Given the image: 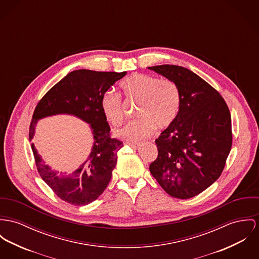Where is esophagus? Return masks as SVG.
Masks as SVG:
<instances>
[{"label": "esophagus", "instance_id": "obj_1", "mask_svg": "<svg viewBox=\"0 0 259 259\" xmlns=\"http://www.w3.org/2000/svg\"><path fill=\"white\" fill-rule=\"evenodd\" d=\"M128 146H129V147H131L132 149L136 150V149H138V148H139L140 143H128Z\"/></svg>", "mask_w": 259, "mask_h": 259}]
</instances>
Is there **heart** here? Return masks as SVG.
Listing matches in <instances>:
<instances>
[{"instance_id":"b5f03b06","label":"heart","mask_w":259,"mask_h":259,"mask_svg":"<svg viewBox=\"0 0 259 259\" xmlns=\"http://www.w3.org/2000/svg\"><path fill=\"white\" fill-rule=\"evenodd\" d=\"M123 95L128 100L140 101L137 117L117 131L120 138L137 142L152 136L158 128L163 130L176 121L181 105V94L178 83L171 79H159L156 76L135 73L119 83ZM101 110L113 126H119L124 119L123 101L119 94L112 91L104 93Z\"/></svg>"}]
</instances>
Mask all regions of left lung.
<instances>
[{"instance_id":"8db88e82","label":"left lung","mask_w":259,"mask_h":259,"mask_svg":"<svg viewBox=\"0 0 259 259\" xmlns=\"http://www.w3.org/2000/svg\"><path fill=\"white\" fill-rule=\"evenodd\" d=\"M149 69L175 80L181 94L177 119L155 141L158 157L150 171L167 194L189 199L223 172L233 144L231 113L219 92L190 70L176 65Z\"/></svg>"}]
</instances>
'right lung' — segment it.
Instances as JSON below:
<instances>
[{
    "label": "right lung",
    "instance_id": "1",
    "mask_svg": "<svg viewBox=\"0 0 259 259\" xmlns=\"http://www.w3.org/2000/svg\"><path fill=\"white\" fill-rule=\"evenodd\" d=\"M126 72L76 70L52 87L38 101L29 126V141L33 139L37 120L69 113L91 124L95 144L89 159L71 175L58 174L46 165L31 145L37 171L53 192L67 203L87 205L99 198L107 187L117 162V152L123 142L111 137L110 127L101 110L104 93Z\"/></svg>",
    "mask_w": 259,
    "mask_h": 259
}]
</instances>
